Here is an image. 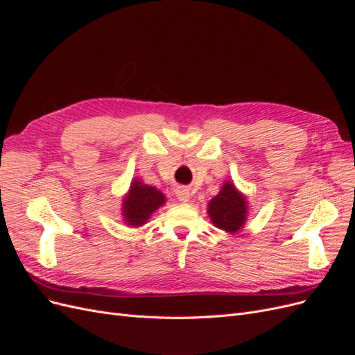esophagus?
<instances>
[{
    "mask_svg": "<svg viewBox=\"0 0 355 355\" xmlns=\"http://www.w3.org/2000/svg\"><path fill=\"white\" fill-rule=\"evenodd\" d=\"M176 196L179 198V201H182V202H188L191 200V192L187 188H178Z\"/></svg>",
    "mask_w": 355,
    "mask_h": 355,
    "instance_id": "obj_1",
    "label": "esophagus"
}]
</instances>
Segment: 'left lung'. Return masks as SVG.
Returning a JSON list of instances; mask_svg holds the SVG:
<instances>
[{"instance_id":"1","label":"left lung","mask_w":355,"mask_h":355,"mask_svg":"<svg viewBox=\"0 0 355 355\" xmlns=\"http://www.w3.org/2000/svg\"><path fill=\"white\" fill-rule=\"evenodd\" d=\"M207 214L216 228L228 234L239 232L249 218L247 196L234 185L232 180H225L218 196L209 201Z\"/></svg>"}]
</instances>
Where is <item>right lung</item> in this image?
<instances>
[{"label":"right lung","mask_w":355,"mask_h":355,"mask_svg":"<svg viewBox=\"0 0 355 355\" xmlns=\"http://www.w3.org/2000/svg\"><path fill=\"white\" fill-rule=\"evenodd\" d=\"M166 204V196L159 189L133 179L121 202V216L127 227L139 228L148 223L155 210Z\"/></svg>","instance_id":"1"}]
</instances>
